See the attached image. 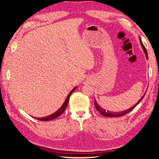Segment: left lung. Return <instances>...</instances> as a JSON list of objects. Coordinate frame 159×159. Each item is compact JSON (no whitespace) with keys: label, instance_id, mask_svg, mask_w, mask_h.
<instances>
[{"label":"left lung","instance_id":"obj_1","mask_svg":"<svg viewBox=\"0 0 159 159\" xmlns=\"http://www.w3.org/2000/svg\"><path fill=\"white\" fill-rule=\"evenodd\" d=\"M139 41H140L141 46H142V49H143V50H144V53H145V55H146V58L148 60L147 51V50H146V48H145V47L144 46L143 43H142V41H141L140 38H139ZM144 95H145V93H144V95L142 97L141 99H139V100L138 102V103H136L135 104H134V106L132 107L131 108L128 109H127V110H125V111H123L113 112V111H106L105 109H104L103 108H102V107H100V105H99V104L98 103V102H96L95 99V102H94V104H95V106L96 109L98 110V111L99 113H100V114H101L102 116H107V117H118V116H123V115H125V114H128V113H129V112H130V111H132V110H133V109L134 108V107H136L137 105H138V104L139 103V102H140V101L142 100V99L144 98Z\"/></svg>","mask_w":159,"mask_h":159}]
</instances>
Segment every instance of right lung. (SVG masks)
<instances>
[{"label": "right lung", "instance_id": "right-lung-1", "mask_svg": "<svg viewBox=\"0 0 159 159\" xmlns=\"http://www.w3.org/2000/svg\"><path fill=\"white\" fill-rule=\"evenodd\" d=\"M76 88H77V86H76V87H75L74 89L72 90L71 92L69 93L68 96H67V98L65 99V101H64V104H62V105H61V107L57 110V111H55V113H54V114L48 116H45V117H43V118L34 117V118H36V119H38V120H43V121H47V120H52V119H55V118H57L58 116H60L61 114H62V113L64 111V110L66 109V107H67V104H68V102H69V100L70 96H71L72 93H73L74 91L76 89Z\"/></svg>", "mask_w": 159, "mask_h": 159}]
</instances>
